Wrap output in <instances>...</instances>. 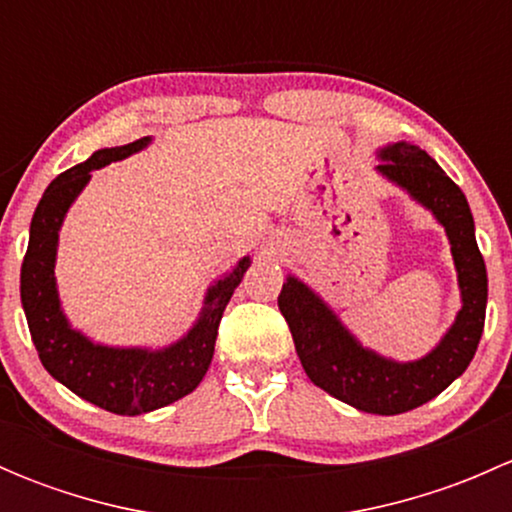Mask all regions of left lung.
<instances>
[{"instance_id": "8db88e82", "label": "left lung", "mask_w": 512, "mask_h": 512, "mask_svg": "<svg viewBox=\"0 0 512 512\" xmlns=\"http://www.w3.org/2000/svg\"><path fill=\"white\" fill-rule=\"evenodd\" d=\"M376 156V173L426 208L451 242L461 309L441 342L416 361L389 359L364 347L337 312L294 275H287L277 304L314 386L366 414L396 416L436 399L468 369L483 334L488 275L466 195L441 165L406 141L389 143Z\"/></svg>"}]
</instances>
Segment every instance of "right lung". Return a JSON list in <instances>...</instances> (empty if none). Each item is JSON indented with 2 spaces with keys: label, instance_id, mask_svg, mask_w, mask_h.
Returning <instances> with one entry per match:
<instances>
[{
  "label": "right lung",
  "instance_id": "right-lung-1",
  "mask_svg": "<svg viewBox=\"0 0 512 512\" xmlns=\"http://www.w3.org/2000/svg\"><path fill=\"white\" fill-rule=\"evenodd\" d=\"M151 136L128 146L101 148L49 183L34 210L22 262V307L44 369L89 404L121 416L163 409L198 389L213 361L215 339L232 292L245 277L250 257L208 287L198 319L178 342L160 349L108 347L71 327L56 287V250L66 213L89 185L91 173L143 151Z\"/></svg>",
  "mask_w": 512,
  "mask_h": 512
}]
</instances>
